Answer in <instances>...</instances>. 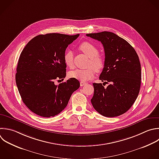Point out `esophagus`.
I'll use <instances>...</instances> for the list:
<instances>
[{"mask_svg": "<svg viewBox=\"0 0 159 159\" xmlns=\"http://www.w3.org/2000/svg\"><path fill=\"white\" fill-rule=\"evenodd\" d=\"M86 84H87L86 83H85V82H83V81H81V82H80V86H83L86 85Z\"/></svg>", "mask_w": 159, "mask_h": 159, "instance_id": "1", "label": "esophagus"}]
</instances>
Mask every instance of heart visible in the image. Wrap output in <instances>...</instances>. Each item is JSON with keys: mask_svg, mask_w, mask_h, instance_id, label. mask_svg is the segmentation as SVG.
<instances>
[{"mask_svg": "<svg viewBox=\"0 0 159 159\" xmlns=\"http://www.w3.org/2000/svg\"><path fill=\"white\" fill-rule=\"evenodd\" d=\"M79 48L88 58L89 61L88 63L89 67L86 69H75L70 71L69 76L82 81H86L93 78L95 75V70L101 71L104 66V58L99 55V49L94 44L89 42H84L81 43ZM74 54L71 50H66L63 56V60L65 65L72 68L74 66L73 62Z\"/></svg>", "mask_w": 159, "mask_h": 159, "instance_id": "b5f03b06", "label": "heart"}]
</instances>
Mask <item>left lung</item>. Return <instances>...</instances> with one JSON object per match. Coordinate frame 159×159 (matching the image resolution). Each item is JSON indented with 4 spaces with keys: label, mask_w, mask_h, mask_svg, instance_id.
<instances>
[{
    "label": "left lung",
    "mask_w": 159,
    "mask_h": 159,
    "mask_svg": "<svg viewBox=\"0 0 159 159\" xmlns=\"http://www.w3.org/2000/svg\"><path fill=\"white\" fill-rule=\"evenodd\" d=\"M101 42L105 53L104 66L99 80L109 84L93 83L91 99L95 110L109 117L127 112L135 101L140 91L141 66L134 48L124 39L110 32L86 34Z\"/></svg>",
    "instance_id": "left-lung-1"
}]
</instances>
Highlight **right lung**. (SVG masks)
Returning <instances> with one entry per match:
<instances>
[{
    "label": "right lung",
    "instance_id": "obj_1",
    "mask_svg": "<svg viewBox=\"0 0 159 159\" xmlns=\"http://www.w3.org/2000/svg\"><path fill=\"white\" fill-rule=\"evenodd\" d=\"M79 35H39L22 50L16 81L24 103L35 114L44 117L58 115L80 88L79 81L72 78L58 85L55 84V80L65 78L63 56L68 45Z\"/></svg>",
    "mask_w": 159,
    "mask_h": 159
}]
</instances>
